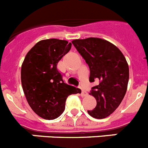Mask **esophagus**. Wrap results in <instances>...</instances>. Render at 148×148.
I'll return each mask as SVG.
<instances>
[{
	"label": "esophagus",
	"mask_w": 148,
	"mask_h": 148,
	"mask_svg": "<svg viewBox=\"0 0 148 148\" xmlns=\"http://www.w3.org/2000/svg\"><path fill=\"white\" fill-rule=\"evenodd\" d=\"M87 95V92H86L85 90H82V96H86V95Z\"/></svg>",
	"instance_id": "34e87169"
}]
</instances>
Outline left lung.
<instances>
[{
    "mask_svg": "<svg viewBox=\"0 0 148 148\" xmlns=\"http://www.w3.org/2000/svg\"><path fill=\"white\" fill-rule=\"evenodd\" d=\"M90 68V82H98L90 95L96 100L94 110H87L95 119H104L121 104L127 88L129 66L117 47L104 39L88 38L72 41Z\"/></svg>",
    "mask_w": 148,
    "mask_h": 148,
    "instance_id": "8db88e82",
    "label": "left lung"
}]
</instances>
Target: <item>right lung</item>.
I'll return each mask as SVG.
<instances>
[{
  "instance_id": "right-lung-1",
  "label": "right lung",
  "mask_w": 148,
  "mask_h": 148,
  "mask_svg": "<svg viewBox=\"0 0 148 148\" xmlns=\"http://www.w3.org/2000/svg\"><path fill=\"white\" fill-rule=\"evenodd\" d=\"M71 43L56 38L40 40L27 53L21 66V84L30 108L44 119L58 118L71 94L81 90L68 85L57 69L58 61L71 49Z\"/></svg>"
}]
</instances>
